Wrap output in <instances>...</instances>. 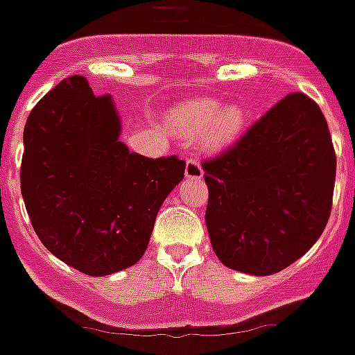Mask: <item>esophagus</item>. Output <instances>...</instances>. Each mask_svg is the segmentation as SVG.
<instances>
[{
	"label": "esophagus",
	"mask_w": 355,
	"mask_h": 355,
	"mask_svg": "<svg viewBox=\"0 0 355 355\" xmlns=\"http://www.w3.org/2000/svg\"><path fill=\"white\" fill-rule=\"evenodd\" d=\"M202 166L197 157H189L186 164V177L187 178H200L202 177Z\"/></svg>",
	"instance_id": "obj_1"
}]
</instances>
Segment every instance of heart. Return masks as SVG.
Returning <instances> with one entry per match:
<instances>
[{
	"instance_id": "1",
	"label": "heart",
	"mask_w": 355,
	"mask_h": 355,
	"mask_svg": "<svg viewBox=\"0 0 355 355\" xmlns=\"http://www.w3.org/2000/svg\"><path fill=\"white\" fill-rule=\"evenodd\" d=\"M171 122L184 137H200L211 149H220L233 142L246 122V114L239 105L223 109L220 102L211 98H200L189 102L171 114Z\"/></svg>"
}]
</instances>
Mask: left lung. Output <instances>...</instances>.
I'll return each instance as SVG.
<instances>
[{"instance_id":"obj_1","label":"left lung","mask_w":355,"mask_h":355,"mask_svg":"<svg viewBox=\"0 0 355 355\" xmlns=\"http://www.w3.org/2000/svg\"><path fill=\"white\" fill-rule=\"evenodd\" d=\"M336 151L312 98L292 93L202 162L206 226L224 266L272 275L302 257L332 211Z\"/></svg>"}]
</instances>
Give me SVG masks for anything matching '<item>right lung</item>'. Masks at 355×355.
Segmentation results:
<instances>
[{
  "instance_id": "right-lung-1",
  "label": "right lung",
  "mask_w": 355,
  "mask_h": 355,
  "mask_svg": "<svg viewBox=\"0 0 355 355\" xmlns=\"http://www.w3.org/2000/svg\"><path fill=\"white\" fill-rule=\"evenodd\" d=\"M109 94L69 76L36 103L23 129L21 195L34 232L69 266L109 275L148 250L157 213L184 178L178 157L148 158L118 140Z\"/></svg>"
}]
</instances>
